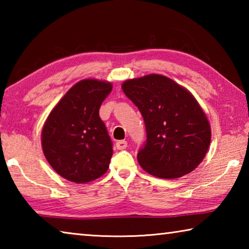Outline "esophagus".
Returning <instances> with one entry per match:
<instances>
[{"instance_id": "obj_1", "label": "esophagus", "mask_w": 249, "mask_h": 249, "mask_svg": "<svg viewBox=\"0 0 249 249\" xmlns=\"http://www.w3.org/2000/svg\"><path fill=\"white\" fill-rule=\"evenodd\" d=\"M116 148L119 150H123L127 148V142L126 141H117L116 142Z\"/></svg>"}]
</instances>
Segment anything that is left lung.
I'll return each instance as SVG.
<instances>
[{"label":"left lung","instance_id":"8db88e82","mask_svg":"<svg viewBox=\"0 0 249 249\" xmlns=\"http://www.w3.org/2000/svg\"><path fill=\"white\" fill-rule=\"evenodd\" d=\"M122 88L145 122L147 140L137 154L142 169L163 179L195 170L209 149L211 128L190 92L160 74L127 80Z\"/></svg>","mask_w":249,"mask_h":249}]
</instances>
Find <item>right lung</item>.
<instances>
[{"instance_id":"add662e5","label":"right lung","mask_w":249,"mask_h":249,"mask_svg":"<svg viewBox=\"0 0 249 249\" xmlns=\"http://www.w3.org/2000/svg\"><path fill=\"white\" fill-rule=\"evenodd\" d=\"M112 84L87 79L67 92L41 132L46 159L58 175L77 183L99 178L108 169L113 142L100 119V107Z\"/></svg>"}]
</instances>
